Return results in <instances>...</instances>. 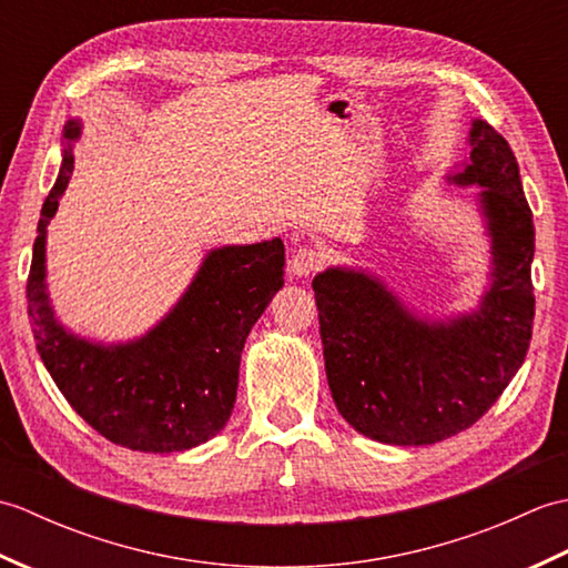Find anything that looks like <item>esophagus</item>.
I'll return each mask as SVG.
<instances>
[{
	"instance_id": "1",
	"label": "esophagus",
	"mask_w": 568,
	"mask_h": 568,
	"mask_svg": "<svg viewBox=\"0 0 568 568\" xmlns=\"http://www.w3.org/2000/svg\"><path fill=\"white\" fill-rule=\"evenodd\" d=\"M322 265V253L315 248H300L295 251V256L291 258V273L297 277H307L315 273Z\"/></svg>"
}]
</instances>
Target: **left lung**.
I'll use <instances>...</instances> for the list:
<instances>
[{"label":"left lung","mask_w":568,"mask_h":568,"mask_svg":"<svg viewBox=\"0 0 568 568\" xmlns=\"http://www.w3.org/2000/svg\"><path fill=\"white\" fill-rule=\"evenodd\" d=\"M454 185H478L493 271L470 315L419 320L378 277L354 268L315 275L324 371L342 417L366 437L422 446L484 417L527 356L535 320V224L510 143L476 119Z\"/></svg>","instance_id":"1"}]
</instances>
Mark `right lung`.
<instances>
[{
  "label": "right lung",
  "mask_w": 568,
  "mask_h": 568,
  "mask_svg": "<svg viewBox=\"0 0 568 568\" xmlns=\"http://www.w3.org/2000/svg\"><path fill=\"white\" fill-rule=\"evenodd\" d=\"M80 122L63 129V165L43 202L27 283L29 322L43 366L70 407L104 439L131 452H187L232 417L246 336L283 287L281 239L207 253L195 281L151 332L98 344L68 332L45 293V226L72 173Z\"/></svg>",
  "instance_id": "add662e5"
}]
</instances>
